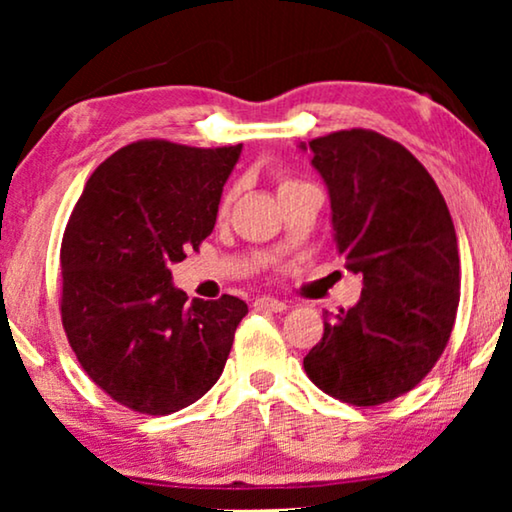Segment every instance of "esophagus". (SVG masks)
Returning a JSON list of instances; mask_svg holds the SVG:
<instances>
[{
	"label": "esophagus",
	"mask_w": 512,
	"mask_h": 512,
	"mask_svg": "<svg viewBox=\"0 0 512 512\" xmlns=\"http://www.w3.org/2000/svg\"><path fill=\"white\" fill-rule=\"evenodd\" d=\"M254 307H256V310H268V312H284V310H286V303H284V300H277V298L263 296V298H256Z\"/></svg>",
	"instance_id": "esophagus-1"
}]
</instances>
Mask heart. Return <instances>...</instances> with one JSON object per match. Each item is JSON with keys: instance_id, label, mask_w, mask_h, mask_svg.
I'll return each instance as SVG.
<instances>
[{"instance_id": "heart-1", "label": "heart", "mask_w": 512, "mask_h": 512, "mask_svg": "<svg viewBox=\"0 0 512 512\" xmlns=\"http://www.w3.org/2000/svg\"><path fill=\"white\" fill-rule=\"evenodd\" d=\"M296 186H300V181H296V179H282V181H279V193L289 191V188H296ZM230 202H233V193H228L226 198H223V202H221V214L228 212Z\"/></svg>"}]
</instances>
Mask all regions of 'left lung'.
<instances>
[{
	"instance_id": "8db88e82",
	"label": "left lung",
	"mask_w": 512,
	"mask_h": 512,
	"mask_svg": "<svg viewBox=\"0 0 512 512\" xmlns=\"http://www.w3.org/2000/svg\"><path fill=\"white\" fill-rule=\"evenodd\" d=\"M310 151L331 195L335 247L363 291L347 312L326 314L305 373L342 403H389L431 373L452 335L461 277L450 209L426 167L380 132H331Z\"/></svg>"
}]
</instances>
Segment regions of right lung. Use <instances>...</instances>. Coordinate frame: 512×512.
<instances>
[{"label":"right lung","instance_id":"right-lung-1","mask_svg":"<svg viewBox=\"0 0 512 512\" xmlns=\"http://www.w3.org/2000/svg\"><path fill=\"white\" fill-rule=\"evenodd\" d=\"M242 144L142 139L90 174L60 247V314L86 375L125 408L172 415L214 387L247 303H186L172 284L212 233Z\"/></svg>","mask_w":512,"mask_h":512}]
</instances>
